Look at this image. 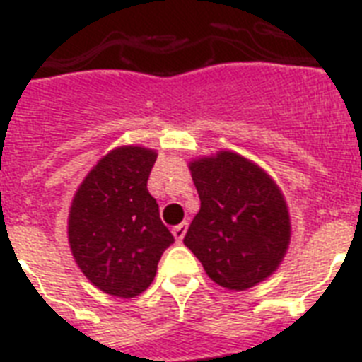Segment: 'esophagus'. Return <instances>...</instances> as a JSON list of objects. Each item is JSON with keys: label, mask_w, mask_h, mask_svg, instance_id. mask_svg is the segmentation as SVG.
Listing matches in <instances>:
<instances>
[{"label": "esophagus", "mask_w": 362, "mask_h": 362, "mask_svg": "<svg viewBox=\"0 0 362 362\" xmlns=\"http://www.w3.org/2000/svg\"><path fill=\"white\" fill-rule=\"evenodd\" d=\"M187 232V223H180V225H176V227H173V236L176 238V242H182L184 240V236H186Z\"/></svg>", "instance_id": "obj_1"}]
</instances>
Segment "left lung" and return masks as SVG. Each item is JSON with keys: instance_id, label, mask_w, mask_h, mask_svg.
Wrapping results in <instances>:
<instances>
[{"instance_id": "1", "label": "left lung", "mask_w": 362, "mask_h": 362, "mask_svg": "<svg viewBox=\"0 0 362 362\" xmlns=\"http://www.w3.org/2000/svg\"><path fill=\"white\" fill-rule=\"evenodd\" d=\"M201 210L184 238L208 277L227 290L262 283L283 262L290 214L273 178L236 152L191 161Z\"/></svg>"}]
</instances>
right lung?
Returning <instances> with one entry per match:
<instances>
[{"mask_svg":"<svg viewBox=\"0 0 362 362\" xmlns=\"http://www.w3.org/2000/svg\"><path fill=\"white\" fill-rule=\"evenodd\" d=\"M154 151L119 146L78 187L69 214V243L79 269L102 292L130 299L151 286L175 238L146 189Z\"/></svg>","mask_w":362,"mask_h":362,"instance_id":"1","label":"right lung"}]
</instances>
